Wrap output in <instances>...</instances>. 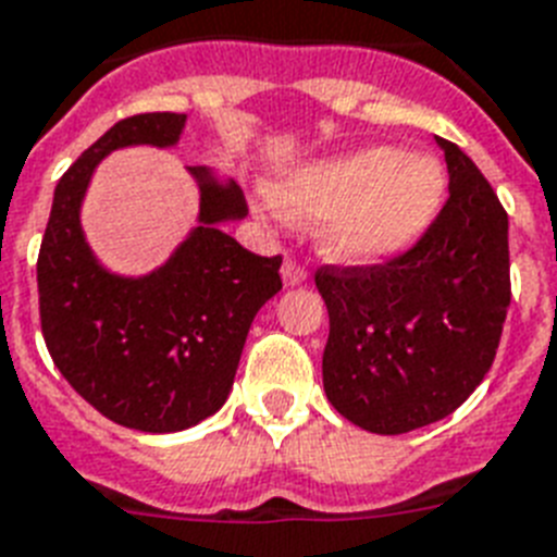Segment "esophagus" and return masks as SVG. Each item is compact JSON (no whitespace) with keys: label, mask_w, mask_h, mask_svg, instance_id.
Listing matches in <instances>:
<instances>
[{"label":"esophagus","mask_w":557,"mask_h":557,"mask_svg":"<svg viewBox=\"0 0 557 557\" xmlns=\"http://www.w3.org/2000/svg\"><path fill=\"white\" fill-rule=\"evenodd\" d=\"M280 274H283V283H286V286H302V283L309 280L306 269H302L300 263H294V260H286L283 269H280Z\"/></svg>","instance_id":"obj_1"}]
</instances>
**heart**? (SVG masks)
<instances>
[{
  "mask_svg": "<svg viewBox=\"0 0 557 557\" xmlns=\"http://www.w3.org/2000/svg\"><path fill=\"white\" fill-rule=\"evenodd\" d=\"M446 197L441 162L395 146L297 162L269 185L271 208L292 223H318L334 263L381 265L404 257L432 228Z\"/></svg>",
  "mask_w": 557,
  "mask_h": 557,
  "instance_id": "heart-1",
  "label": "heart"
}]
</instances>
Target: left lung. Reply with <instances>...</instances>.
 <instances>
[{"instance_id": "obj_1", "label": "left lung", "mask_w": 557, "mask_h": 557, "mask_svg": "<svg viewBox=\"0 0 557 557\" xmlns=\"http://www.w3.org/2000/svg\"><path fill=\"white\" fill-rule=\"evenodd\" d=\"M449 200L420 243L372 269L314 274L329 309V404L374 435H404L458 409L492 369L509 309V216L449 139Z\"/></svg>"}]
</instances>
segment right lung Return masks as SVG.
I'll list each match as a JSON object with an SVG mask.
<instances>
[{
    "mask_svg": "<svg viewBox=\"0 0 557 557\" xmlns=\"http://www.w3.org/2000/svg\"><path fill=\"white\" fill-rule=\"evenodd\" d=\"M185 114L116 122L57 183L36 283L53 363L99 414L169 435L228 400L255 314L283 288L280 257H257L223 232L248 214L234 180L185 169L200 191L191 232L148 274L111 271L90 248L83 202L99 162L122 148H174Z\"/></svg>",
    "mask_w": 557,
    "mask_h": 557,
    "instance_id": "1",
    "label": "right lung"
}]
</instances>
